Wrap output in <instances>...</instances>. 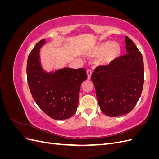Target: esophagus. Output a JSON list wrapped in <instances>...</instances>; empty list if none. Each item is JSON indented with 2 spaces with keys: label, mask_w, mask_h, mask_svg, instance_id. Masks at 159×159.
Listing matches in <instances>:
<instances>
[{
  "label": "esophagus",
  "mask_w": 159,
  "mask_h": 159,
  "mask_svg": "<svg viewBox=\"0 0 159 159\" xmlns=\"http://www.w3.org/2000/svg\"><path fill=\"white\" fill-rule=\"evenodd\" d=\"M91 74H92V72L90 70H87V75H88V80H90L91 79Z\"/></svg>",
  "instance_id": "34e87169"
}]
</instances>
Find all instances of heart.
Wrapping results in <instances>:
<instances>
[{
  "instance_id": "obj_1",
  "label": "heart",
  "mask_w": 159,
  "mask_h": 159,
  "mask_svg": "<svg viewBox=\"0 0 159 159\" xmlns=\"http://www.w3.org/2000/svg\"><path fill=\"white\" fill-rule=\"evenodd\" d=\"M121 52V46L117 43L107 41L95 47L91 54L93 56H99L98 60L99 65L107 66L117 59Z\"/></svg>"
}]
</instances>
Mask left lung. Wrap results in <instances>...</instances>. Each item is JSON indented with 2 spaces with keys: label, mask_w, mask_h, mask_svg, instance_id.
Here are the masks:
<instances>
[{
  "label": "left lung",
  "mask_w": 159,
  "mask_h": 159,
  "mask_svg": "<svg viewBox=\"0 0 159 159\" xmlns=\"http://www.w3.org/2000/svg\"><path fill=\"white\" fill-rule=\"evenodd\" d=\"M127 54L108 66H101L91 75L102 112L119 117L131 112L142 93L144 83L143 56L134 42L125 36Z\"/></svg>",
  "instance_id": "left-lung-1"
}]
</instances>
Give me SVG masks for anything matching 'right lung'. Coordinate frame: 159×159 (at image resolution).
<instances>
[{
  "label": "right lung",
  "instance_id": "obj_1",
  "mask_svg": "<svg viewBox=\"0 0 159 159\" xmlns=\"http://www.w3.org/2000/svg\"><path fill=\"white\" fill-rule=\"evenodd\" d=\"M46 39L38 42L28 57V84L34 100L54 119L70 118L77 111L81 83L88 78L84 68H64L47 71L42 68L40 49Z\"/></svg>",
  "mask_w": 159,
  "mask_h": 159
}]
</instances>
